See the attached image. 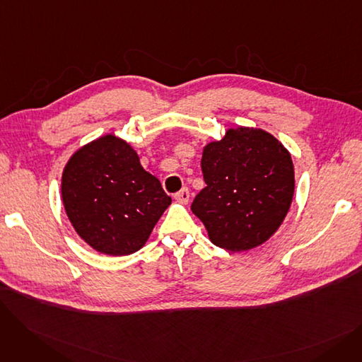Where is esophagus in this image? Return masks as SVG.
Here are the masks:
<instances>
[{"label": "esophagus", "instance_id": "obj_1", "mask_svg": "<svg viewBox=\"0 0 362 362\" xmlns=\"http://www.w3.org/2000/svg\"><path fill=\"white\" fill-rule=\"evenodd\" d=\"M176 201L180 202V204H187L189 202V189L187 187H183L182 191H179L176 195H175Z\"/></svg>", "mask_w": 362, "mask_h": 362}]
</instances>
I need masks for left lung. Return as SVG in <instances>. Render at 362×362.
I'll use <instances>...</instances> for the list:
<instances>
[{
  "label": "left lung",
  "instance_id": "8db88e82",
  "mask_svg": "<svg viewBox=\"0 0 362 362\" xmlns=\"http://www.w3.org/2000/svg\"><path fill=\"white\" fill-rule=\"evenodd\" d=\"M201 168L206 186L191 210L210 240L240 252L264 243L286 217L295 191L288 149L261 129H229L204 148Z\"/></svg>",
  "mask_w": 362,
  "mask_h": 362
}]
</instances>
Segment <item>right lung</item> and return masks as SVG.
Returning <instances> with one entry per match:
<instances>
[{"mask_svg": "<svg viewBox=\"0 0 362 362\" xmlns=\"http://www.w3.org/2000/svg\"><path fill=\"white\" fill-rule=\"evenodd\" d=\"M62 197L78 235L95 251H139L171 204L124 141L105 135L76 151L64 167Z\"/></svg>", "mask_w": 362, "mask_h": 362, "instance_id": "add662e5", "label": "right lung"}]
</instances>
